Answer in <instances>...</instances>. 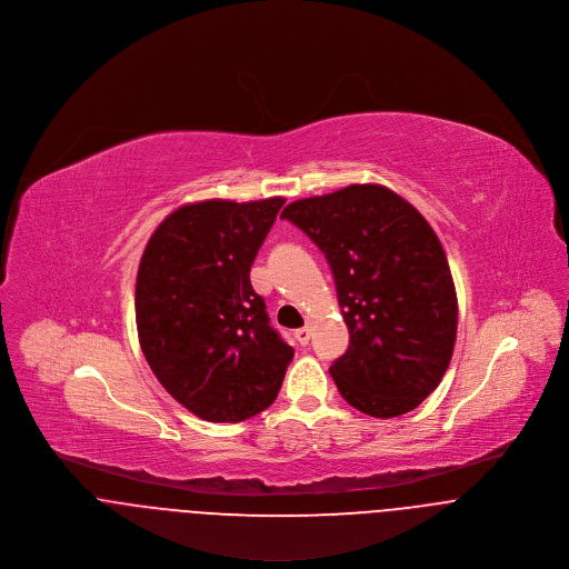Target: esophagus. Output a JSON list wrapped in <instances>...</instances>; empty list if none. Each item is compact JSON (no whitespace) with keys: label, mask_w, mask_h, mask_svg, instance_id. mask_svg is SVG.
Returning a JSON list of instances; mask_svg holds the SVG:
<instances>
[{"label":"esophagus","mask_w":569,"mask_h":569,"mask_svg":"<svg viewBox=\"0 0 569 569\" xmlns=\"http://www.w3.org/2000/svg\"><path fill=\"white\" fill-rule=\"evenodd\" d=\"M310 337H312V326L308 323V326H303V328H299L297 332H295V339L301 342V345H308L310 342Z\"/></svg>","instance_id":"1"}]
</instances>
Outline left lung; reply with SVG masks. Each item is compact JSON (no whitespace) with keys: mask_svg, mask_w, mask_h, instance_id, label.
<instances>
[{"mask_svg":"<svg viewBox=\"0 0 569 569\" xmlns=\"http://www.w3.org/2000/svg\"><path fill=\"white\" fill-rule=\"evenodd\" d=\"M328 257L349 347L330 367L342 398L373 418L413 411L449 369L457 295L445 248L405 198L349 184L281 213Z\"/></svg>","mask_w":569,"mask_h":569,"instance_id":"8db88e82","label":"left lung"}]
</instances>
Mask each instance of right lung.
Returning a JSON list of instances; mask_svg holds the SVG:
<instances>
[{"instance_id":"right-lung-1","label":"right lung","mask_w":569,"mask_h":569,"mask_svg":"<svg viewBox=\"0 0 569 569\" xmlns=\"http://www.w3.org/2000/svg\"><path fill=\"white\" fill-rule=\"evenodd\" d=\"M283 202L184 204L142 252L138 341L160 385L202 420L241 422L268 409L295 356L250 286V266Z\"/></svg>"}]
</instances>
